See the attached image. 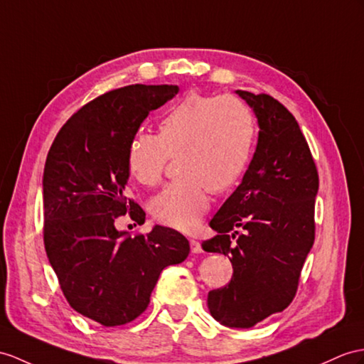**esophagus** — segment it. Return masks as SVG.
Listing matches in <instances>:
<instances>
[{
	"label": "esophagus",
	"mask_w": 364,
	"mask_h": 364,
	"mask_svg": "<svg viewBox=\"0 0 364 364\" xmlns=\"http://www.w3.org/2000/svg\"><path fill=\"white\" fill-rule=\"evenodd\" d=\"M190 247H191V253H202V247L198 241H194V239H190Z\"/></svg>",
	"instance_id": "obj_1"
}]
</instances>
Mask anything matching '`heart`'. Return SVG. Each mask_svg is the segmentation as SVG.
Masks as SVG:
<instances>
[{
  "label": "heart",
  "instance_id": "heart-1",
  "mask_svg": "<svg viewBox=\"0 0 364 364\" xmlns=\"http://www.w3.org/2000/svg\"><path fill=\"white\" fill-rule=\"evenodd\" d=\"M256 125L252 109L235 95L188 92L159 120V134L137 131L128 145L131 176L144 185L162 179L171 156L181 177L149 203L153 218L166 227L191 232L210 207V188H232L253 153Z\"/></svg>",
  "mask_w": 364,
  "mask_h": 364
}]
</instances>
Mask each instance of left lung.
<instances>
[{
    "label": "left lung",
    "mask_w": 364,
    "mask_h": 364,
    "mask_svg": "<svg viewBox=\"0 0 364 364\" xmlns=\"http://www.w3.org/2000/svg\"><path fill=\"white\" fill-rule=\"evenodd\" d=\"M259 123L255 156L241 185L210 220L202 249L230 256L233 277L208 294L210 314L249 329L294 301L315 241L318 170L298 122L269 94L237 91Z\"/></svg>",
    "instance_id": "8db88e82"
}]
</instances>
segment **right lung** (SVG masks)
I'll return each mask as SVG.
<instances>
[{
	"label": "right lung",
	"instance_id": "right-lung-1",
	"mask_svg": "<svg viewBox=\"0 0 364 364\" xmlns=\"http://www.w3.org/2000/svg\"><path fill=\"white\" fill-rule=\"evenodd\" d=\"M179 91L173 85H131L82 106L52 141L43 174V239L65 298L105 327L123 326L145 312L171 264L190 253L188 239L156 225L131 236L115 223L145 211L125 196L128 145L149 111Z\"/></svg>",
	"mask_w": 364,
	"mask_h": 364
}]
</instances>
